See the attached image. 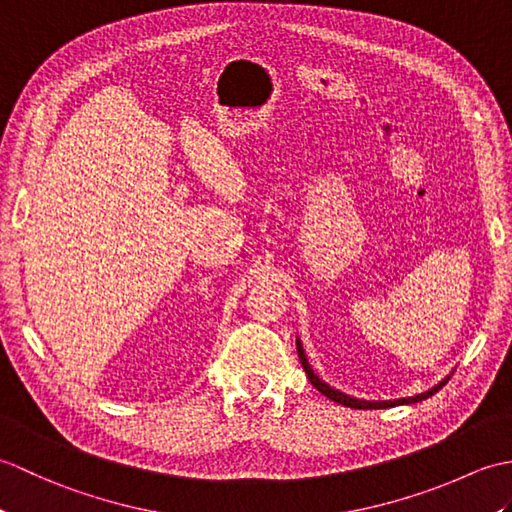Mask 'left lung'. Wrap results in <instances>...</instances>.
<instances>
[{"label":"left lung","mask_w":512,"mask_h":512,"mask_svg":"<svg viewBox=\"0 0 512 512\" xmlns=\"http://www.w3.org/2000/svg\"><path fill=\"white\" fill-rule=\"evenodd\" d=\"M297 352H299V361H301V365H303V369H306V374H308V378H310V383L317 387L323 396H328L330 400H334V402H339V405H345V407H352V409H387V407H396V405H407V402H418V400H424V398H429V396H433L436 394L438 389H442L444 385H447V380H442L440 385H436L433 389H429V391H424V394H418V396H411V398H400V400H387V402H367V400H356V398H350V396H345V394H341V391H336V389H332L330 385H325L323 380L312 372L310 369V365H308V358H306V354H303V347H301V343L297 341Z\"/></svg>","instance_id":"1"}]
</instances>
